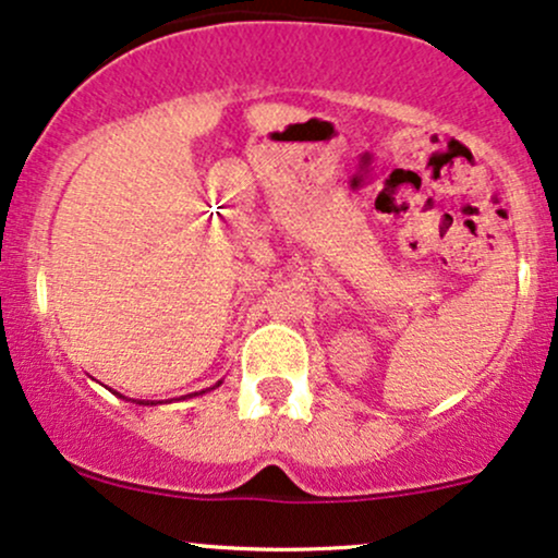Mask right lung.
Returning <instances> with one entry per match:
<instances>
[{
    "instance_id": "right-lung-1",
    "label": "right lung",
    "mask_w": 558,
    "mask_h": 558,
    "mask_svg": "<svg viewBox=\"0 0 558 558\" xmlns=\"http://www.w3.org/2000/svg\"><path fill=\"white\" fill-rule=\"evenodd\" d=\"M220 383H222V380H217L213 388L220 386ZM198 393H204V390H198ZM198 393H189V396H198ZM120 399H125V396H120ZM125 401H131V399H125ZM136 403H141V407H157V403H162V401H136Z\"/></svg>"
}]
</instances>
